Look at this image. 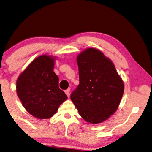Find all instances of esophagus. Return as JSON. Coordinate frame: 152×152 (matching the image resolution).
<instances>
[{"instance_id": "obj_1", "label": "esophagus", "mask_w": 152, "mask_h": 152, "mask_svg": "<svg viewBox=\"0 0 152 152\" xmlns=\"http://www.w3.org/2000/svg\"><path fill=\"white\" fill-rule=\"evenodd\" d=\"M65 93H66V94L67 95V96L69 97V96H70V88H69V89H67V90H66Z\"/></svg>"}]
</instances>
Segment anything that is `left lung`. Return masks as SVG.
Wrapping results in <instances>:
<instances>
[{
  "label": "left lung",
  "instance_id": "obj_1",
  "mask_svg": "<svg viewBox=\"0 0 152 152\" xmlns=\"http://www.w3.org/2000/svg\"><path fill=\"white\" fill-rule=\"evenodd\" d=\"M80 83L71 99L82 118L98 124L113 115L124 94V83L113 62L96 48L77 56Z\"/></svg>",
  "mask_w": 152,
  "mask_h": 152
}]
</instances>
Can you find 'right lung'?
<instances>
[{
	"label": "right lung",
	"instance_id": "add662e5",
	"mask_svg": "<svg viewBox=\"0 0 152 152\" xmlns=\"http://www.w3.org/2000/svg\"><path fill=\"white\" fill-rule=\"evenodd\" d=\"M55 58L47 55L39 56L17 80V96L22 105L38 119L50 118L67 99L59 88V78L53 72Z\"/></svg>",
	"mask_w": 152,
	"mask_h": 152
}]
</instances>
